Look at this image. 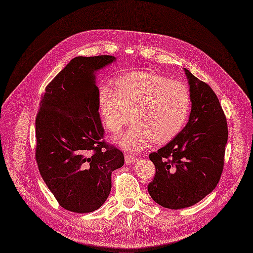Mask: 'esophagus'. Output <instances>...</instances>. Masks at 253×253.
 Segmentation results:
<instances>
[{
    "label": "esophagus",
    "mask_w": 253,
    "mask_h": 253,
    "mask_svg": "<svg viewBox=\"0 0 253 253\" xmlns=\"http://www.w3.org/2000/svg\"><path fill=\"white\" fill-rule=\"evenodd\" d=\"M138 160V157L135 155H131V154H125V163L127 165H131L133 163H135Z\"/></svg>",
    "instance_id": "1"
}]
</instances>
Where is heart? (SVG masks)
I'll return each mask as SVG.
<instances>
[{
	"instance_id": "obj_1",
	"label": "heart",
	"mask_w": 253,
	"mask_h": 253,
	"mask_svg": "<svg viewBox=\"0 0 253 253\" xmlns=\"http://www.w3.org/2000/svg\"><path fill=\"white\" fill-rule=\"evenodd\" d=\"M114 86L99 88L98 110L104 126L115 134L127 125L131 111L133 124L117 139L121 147L137 151L152 141L166 144L182 131L192 107L184 83L136 71L121 75Z\"/></svg>"
}]
</instances>
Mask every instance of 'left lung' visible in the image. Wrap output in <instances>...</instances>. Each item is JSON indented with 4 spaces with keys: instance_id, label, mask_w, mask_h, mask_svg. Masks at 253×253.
Listing matches in <instances>:
<instances>
[{
    "instance_id": "left-lung-1",
    "label": "left lung",
    "mask_w": 253,
    "mask_h": 253,
    "mask_svg": "<svg viewBox=\"0 0 253 253\" xmlns=\"http://www.w3.org/2000/svg\"><path fill=\"white\" fill-rule=\"evenodd\" d=\"M184 71L192 98L188 124L169 144L149 154L155 175L148 192L156 203L171 210L192 207L216 188L228 138L217 95L208 83Z\"/></svg>"
}]
</instances>
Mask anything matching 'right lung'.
<instances>
[{
	"label": "right lung",
	"instance_id": "right-lung-1",
	"mask_svg": "<svg viewBox=\"0 0 253 253\" xmlns=\"http://www.w3.org/2000/svg\"><path fill=\"white\" fill-rule=\"evenodd\" d=\"M115 59H72L45 86L36 115L37 167L60 207L70 211L101 208L111 190V173L124 165L123 152L104 139L95 82V72Z\"/></svg>",
	"mask_w": 253,
	"mask_h": 253
}]
</instances>
